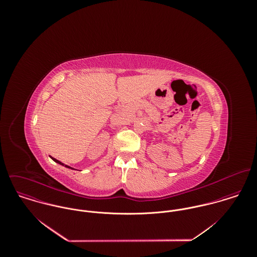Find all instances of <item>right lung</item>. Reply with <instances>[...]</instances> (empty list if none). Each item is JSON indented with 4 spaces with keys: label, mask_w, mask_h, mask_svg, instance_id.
Listing matches in <instances>:
<instances>
[{
    "label": "right lung",
    "mask_w": 257,
    "mask_h": 257,
    "mask_svg": "<svg viewBox=\"0 0 257 257\" xmlns=\"http://www.w3.org/2000/svg\"><path fill=\"white\" fill-rule=\"evenodd\" d=\"M54 162H56V163H58V164H60V165H62V166H64V167H66V168H69V169H74V168H72V167H70V166H68V165H65L64 163H62L61 161H59V160H57V159H55V158H53L52 156H49Z\"/></svg>",
    "instance_id": "obj_1"
}]
</instances>
